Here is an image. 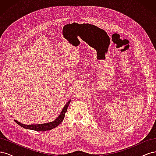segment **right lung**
Listing matches in <instances>:
<instances>
[{"label":"right lung","mask_w":156,"mask_h":156,"mask_svg":"<svg viewBox=\"0 0 156 156\" xmlns=\"http://www.w3.org/2000/svg\"><path fill=\"white\" fill-rule=\"evenodd\" d=\"M69 103H70V101H69L66 103V104L65 105L62 112H61L60 115H59V116L57 118V119L53 122H49V123L42 124H34V125H33V124L32 125H25V124L20 123V122H19L18 121H17L16 120H15V122L17 124H19L20 126L23 127V128H25V129H32V130L37 131H45L51 130L52 129L55 128V127H56V126H58L61 123V122H62V120L64 119L65 113L67 111Z\"/></svg>","instance_id":"right-lung-1"}]
</instances>
